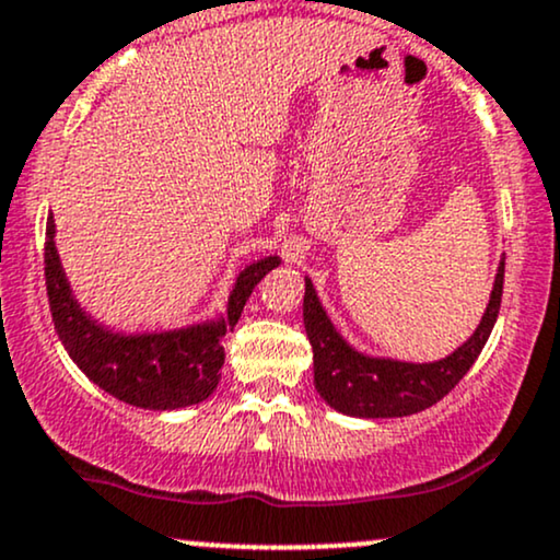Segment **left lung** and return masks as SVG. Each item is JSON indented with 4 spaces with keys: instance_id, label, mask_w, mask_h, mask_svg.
Listing matches in <instances>:
<instances>
[{
    "instance_id": "obj_1",
    "label": "left lung",
    "mask_w": 560,
    "mask_h": 560,
    "mask_svg": "<svg viewBox=\"0 0 560 560\" xmlns=\"http://www.w3.org/2000/svg\"><path fill=\"white\" fill-rule=\"evenodd\" d=\"M505 258H500L498 273L487 311L477 331L458 350L432 363H408L395 358H374L355 350L334 329L329 313L320 305L316 287L305 276L302 318L313 347V384L326 405L355 419H400L440 402L479 358L490 339L503 298Z\"/></svg>"
}]
</instances>
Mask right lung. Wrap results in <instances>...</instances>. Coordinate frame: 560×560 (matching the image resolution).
Listing matches in <instances>:
<instances>
[{
  "instance_id": "1",
  "label": "right lung",
  "mask_w": 560,
  "mask_h": 560,
  "mask_svg": "<svg viewBox=\"0 0 560 560\" xmlns=\"http://www.w3.org/2000/svg\"><path fill=\"white\" fill-rule=\"evenodd\" d=\"M279 262V255H268L240 271L223 316L184 329L124 334L94 320L73 298L55 247V218H47L44 276L57 337L96 387L144 410L189 408L213 395L226 361L223 337L234 331L244 302Z\"/></svg>"
}]
</instances>
